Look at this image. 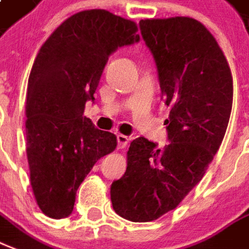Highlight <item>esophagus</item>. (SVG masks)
<instances>
[{
  "label": "esophagus",
  "instance_id": "1",
  "mask_svg": "<svg viewBox=\"0 0 249 249\" xmlns=\"http://www.w3.org/2000/svg\"><path fill=\"white\" fill-rule=\"evenodd\" d=\"M117 140H118V148H119V149L124 148V147L128 144V142H130L128 136L122 135V134H119V135L117 136Z\"/></svg>",
  "mask_w": 249,
  "mask_h": 249
}]
</instances>
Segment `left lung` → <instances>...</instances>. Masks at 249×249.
Instances as JSON below:
<instances>
[{"instance_id":"obj_1","label":"left lung","mask_w":249,"mask_h":249,"mask_svg":"<svg viewBox=\"0 0 249 249\" xmlns=\"http://www.w3.org/2000/svg\"><path fill=\"white\" fill-rule=\"evenodd\" d=\"M140 33L158 67L169 144L143 136L127 151V169L110 189L113 209L151 222L180 205L202 180L224 138L232 109V74L215 38L197 19H142Z\"/></svg>"}]
</instances>
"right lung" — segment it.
Masks as SVG:
<instances>
[{"mask_svg": "<svg viewBox=\"0 0 249 249\" xmlns=\"http://www.w3.org/2000/svg\"><path fill=\"white\" fill-rule=\"evenodd\" d=\"M135 22L102 9L76 13L40 47L27 84L26 153L30 182L44 215L73 211L84 178L117 147V136L84 117L109 56L139 42Z\"/></svg>", "mask_w": 249, "mask_h": 249, "instance_id": "obj_1", "label": "right lung"}]
</instances>
